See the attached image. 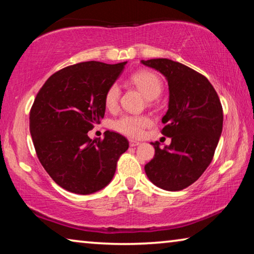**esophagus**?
I'll use <instances>...</instances> for the list:
<instances>
[{"mask_svg": "<svg viewBox=\"0 0 254 254\" xmlns=\"http://www.w3.org/2000/svg\"><path fill=\"white\" fill-rule=\"evenodd\" d=\"M128 142H130V147H136V145L140 144L139 141H135V140H133V139L128 140Z\"/></svg>", "mask_w": 254, "mask_h": 254, "instance_id": "obj_1", "label": "esophagus"}]
</instances>
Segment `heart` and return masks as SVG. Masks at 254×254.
I'll list each match as a JSON object with an SVG mask.
<instances>
[{"label":"heart","mask_w":254,"mask_h":254,"mask_svg":"<svg viewBox=\"0 0 254 254\" xmlns=\"http://www.w3.org/2000/svg\"><path fill=\"white\" fill-rule=\"evenodd\" d=\"M131 81L140 89L141 93L148 100L157 98L162 91V83L160 78L151 71H137L134 75H132ZM120 94H121V89H120V86L118 84L110 86V88L107 89L105 94V105L107 109L111 111L117 109ZM149 126L150 120L144 115L126 114L115 120L113 123L114 130L132 137L140 136L143 133L144 128Z\"/></svg>","instance_id":"heart-1"}]
</instances>
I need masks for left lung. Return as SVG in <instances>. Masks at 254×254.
Wrapping results in <instances>:
<instances>
[{"mask_svg":"<svg viewBox=\"0 0 254 254\" xmlns=\"http://www.w3.org/2000/svg\"><path fill=\"white\" fill-rule=\"evenodd\" d=\"M158 70L169 86L168 111L162 118L163 135L171 143L156 150L144 166L150 182L169 191H178L195 183L212 162L222 134L223 109L220 98L205 76L167 58L141 60Z\"/></svg>","mask_w":254,"mask_h":254,"instance_id":"8db88e82","label":"left lung"}]
</instances>
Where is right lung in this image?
<instances>
[{
    "mask_svg": "<svg viewBox=\"0 0 254 254\" xmlns=\"http://www.w3.org/2000/svg\"><path fill=\"white\" fill-rule=\"evenodd\" d=\"M127 62L109 65L85 62L64 68L47 79L30 111V133L42 167L70 192L89 195L113 179L126 136L106 131L104 139L87 133L105 114V94Z\"/></svg>",
    "mask_w": 254,
    "mask_h": 254,
    "instance_id": "1",
    "label": "right lung"
}]
</instances>
